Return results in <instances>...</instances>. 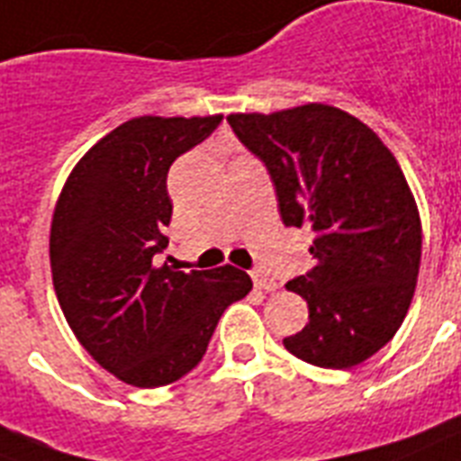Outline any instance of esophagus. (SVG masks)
<instances>
[{
  "label": "esophagus",
  "mask_w": 461,
  "mask_h": 461,
  "mask_svg": "<svg viewBox=\"0 0 461 461\" xmlns=\"http://www.w3.org/2000/svg\"><path fill=\"white\" fill-rule=\"evenodd\" d=\"M252 280H254V287H257V290L273 292L277 287L276 277H271V276H268V273H264V271H254L252 273Z\"/></svg>",
  "instance_id": "34e87169"
}]
</instances>
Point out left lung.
Here are the masks:
<instances>
[{
	"label": "left lung",
	"mask_w": 461,
	"mask_h": 461,
	"mask_svg": "<svg viewBox=\"0 0 461 461\" xmlns=\"http://www.w3.org/2000/svg\"><path fill=\"white\" fill-rule=\"evenodd\" d=\"M228 124L266 165L285 226L313 230V268L287 283L308 303L285 348L348 370L393 339L421 261V221L401 165L358 117L325 103L233 113Z\"/></svg>",
	"instance_id": "left-lung-1"
}]
</instances>
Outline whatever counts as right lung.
Instances as JSON below:
<instances>
[{"instance_id":"right-lung-1","label":"right lung","mask_w":461,"mask_h":461,"mask_svg":"<svg viewBox=\"0 0 461 461\" xmlns=\"http://www.w3.org/2000/svg\"><path fill=\"white\" fill-rule=\"evenodd\" d=\"M223 120L124 122L70 171L53 209V290L77 341L120 382L155 389L203 360L221 313L249 294L245 271H174L155 264L169 240L167 171Z\"/></svg>"}]
</instances>
